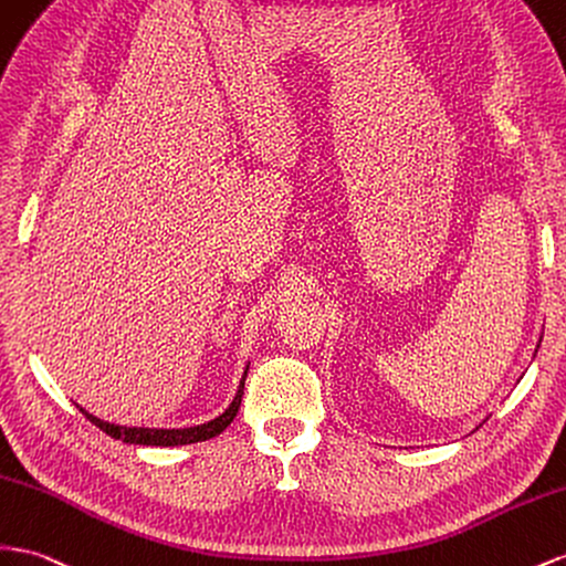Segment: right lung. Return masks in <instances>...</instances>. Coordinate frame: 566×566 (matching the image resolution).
Wrapping results in <instances>:
<instances>
[{"mask_svg":"<svg viewBox=\"0 0 566 566\" xmlns=\"http://www.w3.org/2000/svg\"><path fill=\"white\" fill-rule=\"evenodd\" d=\"M248 376V371H245ZM245 376L240 380V388L235 392V400L231 402L221 417L213 421H207L202 426H190V429H128V426H116V423H106L93 415H87L83 407H78L83 415L93 421L97 429H102L106 436H112L116 440L133 442V446H157V448H174V446H188V442H200L209 440L213 436H219L228 423H231L238 415L240 402H242V388H245Z\"/></svg>","mask_w":566,"mask_h":566,"instance_id":"add662e5","label":"right lung"}]
</instances>
